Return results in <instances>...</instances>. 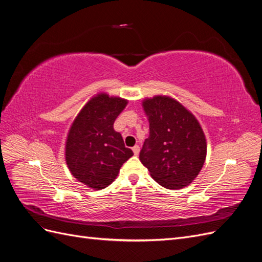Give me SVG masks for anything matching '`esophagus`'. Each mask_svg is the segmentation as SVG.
Returning a JSON list of instances; mask_svg holds the SVG:
<instances>
[{"label":"esophagus","mask_w":262,"mask_h":262,"mask_svg":"<svg viewBox=\"0 0 262 262\" xmlns=\"http://www.w3.org/2000/svg\"><path fill=\"white\" fill-rule=\"evenodd\" d=\"M132 149H133L134 155H138V154L140 153V146H139V145H134Z\"/></svg>","instance_id":"34e87169"}]
</instances>
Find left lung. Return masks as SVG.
<instances>
[{
  "instance_id": "1",
  "label": "left lung",
  "mask_w": 262,
  "mask_h": 262,
  "mask_svg": "<svg viewBox=\"0 0 262 262\" xmlns=\"http://www.w3.org/2000/svg\"><path fill=\"white\" fill-rule=\"evenodd\" d=\"M143 107L149 121V136L140 161L162 187L181 189L191 184L207 156L204 133L194 116L175 99L155 96Z\"/></svg>"
}]
</instances>
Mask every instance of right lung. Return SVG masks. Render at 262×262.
I'll list each match as a JSON object with an SVG mask.
<instances>
[{"label": "right lung", "mask_w": 262, "mask_h": 262, "mask_svg": "<svg viewBox=\"0 0 262 262\" xmlns=\"http://www.w3.org/2000/svg\"><path fill=\"white\" fill-rule=\"evenodd\" d=\"M126 100L99 94L77 115L71 126L66 160L71 173L87 187L100 190L118 176L121 166L133 155L125 147L114 123Z\"/></svg>", "instance_id": "right-lung-1"}]
</instances>
